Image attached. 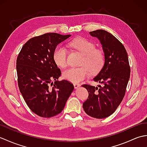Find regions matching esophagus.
<instances>
[{
  "mask_svg": "<svg viewBox=\"0 0 147 147\" xmlns=\"http://www.w3.org/2000/svg\"><path fill=\"white\" fill-rule=\"evenodd\" d=\"M74 88H79V87L80 86V84H78V83H74Z\"/></svg>",
  "mask_w": 147,
  "mask_h": 147,
  "instance_id": "esophagus-1",
  "label": "esophagus"
}]
</instances>
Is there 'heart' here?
<instances>
[{
  "mask_svg": "<svg viewBox=\"0 0 147 147\" xmlns=\"http://www.w3.org/2000/svg\"><path fill=\"white\" fill-rule=\"evenodd\" d=\"M70 45L83 54L78 67H70L63 72V77L69 82L78 83L88 78L90 73L96 74L101 70L105 63V54L100 49L85 38H78L71 42ZM53 59L61 67L67 65V51L64 46L59 45L53 52Z\"/></svg>",
  "mask_w": 147,
  "mask_h": 147,
  "instance_id": "b5f03b06",
  "label": "heart"
}]
</instances>
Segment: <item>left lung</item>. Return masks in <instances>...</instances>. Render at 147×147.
<instances>
[{"mask_svg": "<svg viewBox=\"0 0 147 147\" xmlns=\"http://www.w3.org/2000/svg\"><path fill=\"white\" fill-rule=\"evenodd\" d=\"M90 34L100 41L105 63L93 78L101 85H82L89 94L83 107L90 116L103 119L113 114L123 100L130 77V66L125 48L114 36L103 30L93 31Z\"/></svg>", "mask_w": 147, "mask_h": 147, "instance_id": "left-lung-1", "label": "left lung"}]
</instances>
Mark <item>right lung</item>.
<instances>
[{
    "mask_svg": "<svg viewBox=\"0 0 147 147\" xmlns=\"http://www.w3.org/2000/svg\"><path fill=\"white\" fill-rule=\"evenodd\" d=\"M69 36L48 33L33 37L18 55L19 89L31 111L40 117L49 118L61 113L74 90L69 82L58 80L61 71L53 59L55 48Z\"/></svg>",
    "mask_w": 147,
    "mask_h": 147,
    "instance_id": "add662e5",
    "label": "right lung"
}]
</instances>
